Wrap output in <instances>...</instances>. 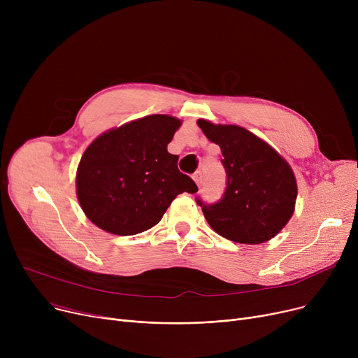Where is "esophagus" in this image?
<instances>
[{"label": "esophagus", "mask_w": 358, "mask_h": 358, "mask_svg": "<svg viewBox=\"0 0 358 358\" xmlns=\"http://www.w3.org/2000/svg\"><path fill=\"white\" fill-rule=\"evenodd\" d=\"M193 180L196 181V184L200 187L201 184H203V174H201V171H197V173H194V176H193Z\"/></svg>", "instance_id": "34e87169"}]
</instances>
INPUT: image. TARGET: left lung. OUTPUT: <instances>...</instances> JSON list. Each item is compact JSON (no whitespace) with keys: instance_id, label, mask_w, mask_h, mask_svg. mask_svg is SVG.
<instances>
[{"instance_id":"8db88e82","label":"left lung","mask_w":358,"mask_h":358,"mask_svg":"<svg viewBox=\"0 0 358 358\" xmlns=\"http://www.w3.org/2000/svg\"><path fill=\"white\" fill-rule=\"evenodd\" d=\"M203 134L220 146L227 187L215 203L200 206L206 220L223 238L262 243L275 236L293 215L297 185L289 164L250 130L199 120Z\"/></svg>"}]
</instances>
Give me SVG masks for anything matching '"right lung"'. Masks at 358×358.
Instances as JSON below:
<instances>
[{
  "mask_svg": "<svg viewBox=\"0 0 358 358\" xmlns=\"http://www.w3.org/2000/svg\"><path fill=\"white\" fill-rule=\"evenodd\" d=\"M181 122L152 115L106 131L84 152L77 173V194L87 217L106 232L135 235L161 220L181 193L197 185L169 154Z\"/></svg>",
  "mask_w": 358,
  "mask_h": 358,
  "instance_id": "obj_1",
  "label": "right lung"
}]
</instances>
